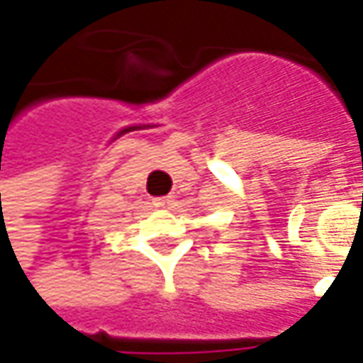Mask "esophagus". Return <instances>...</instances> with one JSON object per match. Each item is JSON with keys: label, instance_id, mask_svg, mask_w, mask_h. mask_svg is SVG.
Instances as JSON below:
<instances>
[{"label": "esophagus", "instance_id": "1", "mask_svg": "<svg viewBox=\"0 0 363 363\" xmlns=\"http://www.w3.org/2000/svg\"><path fill=\"white\" fill-rule=\"evenodd\" d=\"M154 205L158 209H170L174 205V199L172 197H158V199H154Z\"/></svg>", "mask_w": 363, "mask_h": 363}]
</instances>
